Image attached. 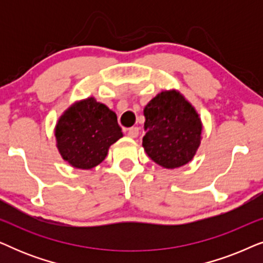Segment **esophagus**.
<instances>
[{
  "instance_id": "esophagus-1",
  "label": "esophagus",
  "mask_w": 263,
  "mask_h": 263,
  "mask_svg": "<svg viewBox=\"0 0 263 263\" xmlns=\"http://www.w3.org/2000/svg\"><path fill=\"white\" fill-rule=\"evenodd\" d=\"M138 135H139V128L138 127H132V128L128 129V136H129V138L135 139V138H138Z\"/></svg>"
}]
</instances>
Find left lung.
Segmentation results:
<instances>
[{
  "mask_svg": "<svg viewBox=\"0 0 263 263\" xmlns=\"http://www.w3.org/2000/svg\"><path fill=\"white\" fill-rule=\"evenodd\" d=\"M142 146L160 166L176 168L188 164L201 142L202 124L192 104L177 91H164L147 104Z\"/></svg>",
  "mask_w": 263,
  "mask_h": 263,
  "instance_id": "left-lung-1",
  "label": "left lung"
}]
</instances>
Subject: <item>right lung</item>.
I'll return each mask as SVG.
<instances>
[{"instance_id": "1", "label": "right lung", "mask_w": 263, "mask_h": 263, "mask_svg": "<svg viewBox=\"0 0 263 263\" xmlns=\"http://www.w3.org/2000/svg\"><path fill=\"white\" fill-rule=\"evenodd\" d=\"M55 135L63 159L84 170L102 163L109 147L123 136L116 114L92 97L75 103L61 116Z\"/></svg>"}]
</instances>
